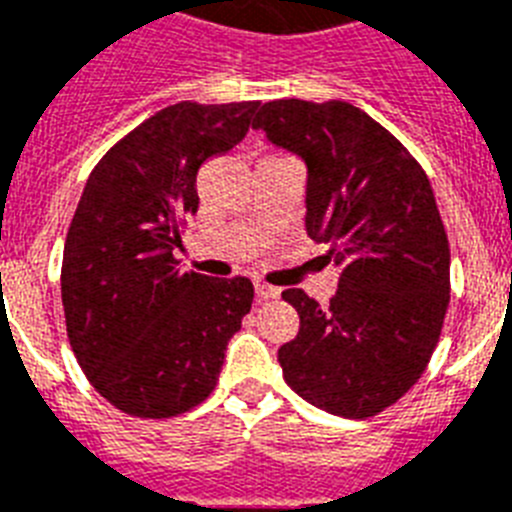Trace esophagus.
I'll list each match as a JSON object with an SVG mask.
<instances>
[{
    "label": "esophagus",
    "mask_w": 512,
    "mask_h": 512,
    "mask_svg": "<svg viewBox=\"0 0 512 512\" xmlns=\"http://www.w3.org/2000/svg\"><path fill=\"white\" fill-rule=\"evenodd\" d=\"M255 295H257V300H273V297L281 295V289L271 287V284H265V281H257Z\"/></svg>",
    "instance_id": "esophagus-1"
}]
</instances>
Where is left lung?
<instances>
[{"instance_id":"left-lung-1","label":"left lung","mask_w":512,"mask_h":512,"mask_svg":"<svg viewBox=\"0 0 512 512\" xmlns=\"http://www.w3.org/2000/svg\"><path fill=\"white\" fill-rule=\"evenodd\" d=\"M252 127L305 162V231L340 268L329 305L281 292L300 313L279 348L284 380L324 412L374 417L420 380L449 308V239L428 175L342 100H271Z\"/></svg>"}]
</instances>
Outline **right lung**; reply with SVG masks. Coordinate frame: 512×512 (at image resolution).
<instances>
[{"instance_id": "right-lung-1", "label": "right lung", "mask_w": 512, "mask_h": 512, "mask_svg": "<svg viewBox=\"0 0 512 512\" xmlns=\"http://www.w3.org/2000/svg\"><path fill=\"white\" fill-rule=\"evenodd\" d=\"M257 106L162 108L84 185L60 271L66 332L92 388L124 414L167 420L199 406L252 308V281L183 271L175 247L199 209V167L247 135Z\"/></svg>"}]
</instances>
